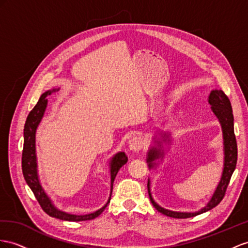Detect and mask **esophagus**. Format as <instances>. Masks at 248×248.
Here are the masks:
<instances>
[{
    "instance_id": "esophagus-1",
    "label": "esophagus",
    "mask_w": 248,
    "mask_h": 248,
    "mask_svg": "<svg viewBox=\"0 0 248 248\" xmlns=\"http://www.w3.org/2000/svg\"><path fill=\"white\" fill-rule=\"evenodd\" d=\"M144 139L141 136H134L129 141V149L132 152H139L144 148Z\"/></svg>"
}]
</instances>
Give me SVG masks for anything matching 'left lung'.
I'll return each mask as SVG.
<instances>
[{
	"mask_svg": "<svg viewBox=\"0 0 248 248\" xmlns=\"http://www.w3.org/2000/svg\"><path fill=\"white\" fill-rule=\"evenodd\" d=\"M208 104L212 106V110L217 118L219 119V123L221 124L222 133H223V144H224V167H223V173H222L221 180L219 185L216 188L215 193L213 194L211 200L207 202V204L201 208L200 211L195 212V213H181V212H173L169 211L158 205L157 203L152 198L151 190H150V180L148 181V190H149V196L152 204L157 209L158 212L161 214L169 216V217L177 218V219H186L195 217V216H198L202 213H205L209 209L214 208L217 206L219 203L223 199L225 195L226 188L228 186V183L231 181L232 175L233 173L234 169H236L237 164V158H238V149H237V141H236V136H234L233 132V115H232V109L231 101L228 97L225 95V93L222 90H213L208 96ZM170 134L169 133H164L162 134L163 140H169L170 141ZM158 143H161L160 141ZM164 155L163 152H161V149H156L155 147L152 148L149 153L147 162L149 164V168L152 169L155 166V160L162 158Z\"/></svg>",
	"mask_w": 248,
	"mask_h": 248,
	"instance_id": "8db88e82",
	"label": "left lung"
}]
</instances>
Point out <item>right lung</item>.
Wrapping results in <instances>:
<instances>
[{
	"instance_id": "obj_1",
	"label": "right lung",
	"mask_w": 248,
	"mask_h": 248,
	"mask_svg": "<svg viewBox=\"0 0 248 248\" xmlns=\"http://www.w3.org/2000/svg\"><path fill=\"white\" fill-rule=\"evenodd\" d=\"M54 91L55 89H53V90H49L42 94V96L40 97L39 101H37V104L34 106L33 109L30 111L29 115L26 119V123H25L24 148H23V154H22V170H23L24 178L26 180L27 185L29 186L31 190L33 192L36 200L39 201L41 207L43 208V211L46 214H48L49 216L61 220L74 221V222L92 220L98 217V216L104 212V209L107 207V205L109 204V202L111 200L114 179H115V177L120 168L124 166L126 161H128V157L125 156L124 152H119V153H117L116 155H114V157L111 159L110 161V172H111L110 197L106 204L100 209H98V211L88 214V215L78 216V215H72V214L62 212L60 209L56 208L53 205L52 201L50 200V198L45 193V190L43 189L40 183L39 175H37V163H36V154H35V132L44 116V113L46 111L47 103H48V100L46 98L47 95H50Z\"/></svg>"
}]
</instances>
